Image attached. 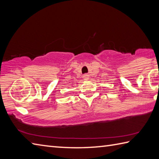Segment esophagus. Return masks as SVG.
Wrapping results in <instances>:
<instances>
[{"label":"esophagus","mask_w":159,"mask_h":159,"mask_svg":"<svg viewBox=\"0 0 159 159\" xmlns=\"http://www.w3.org/2000/svg\"><path fill=\"white\" fill-rule=\"evenodd\" d=\"M89 75L88 74H84L83 75V79L84 80H88L89 79Z\"/></svg>","instance_id":"34e87169"}]
</instances>
